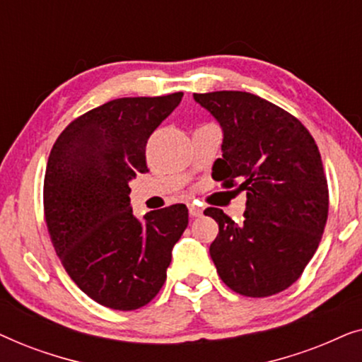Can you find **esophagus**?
<instances>
[{"instance_id":"1","label":"esophagus","mask_w":362,"mask_h":362,"mask_svg":"<svg viewBox=\"0 0 362 362\" xmlns=\"http://www.w3.org/2000/svg\"><path fill=\"white\" fill-rule=\"evenodd\" d=\"M189 216L191 217H199V216H202V209H201V207H197L196 204H189Z\"/></svg>"}]
</instances>
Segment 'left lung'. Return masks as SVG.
Wrapping results in <instances>:
<instances>
[{"mask_svg":"<svg viewBox=\"0 0 362 362\" xmlns=\"http://www.w3.org/2000/svg\"><path fill=\"white\" fill-rule=\"evenodd\" d=\"M224 130L216 181L247 191L237 226L217 207L209 247L221 280L235 293L264 298L295 284L318 249L328 219V181L318 146L298 118L239 90L194 93Z\"/></svg>","mask_w":362,"mask_h":362,"instance_id":"left-lung-1","label":"left lung"}]
</instances>
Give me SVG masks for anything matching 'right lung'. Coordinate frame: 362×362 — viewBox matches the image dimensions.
Instances as JSON below:
<instances>
[{"label": "right lung", "mask_w": 362, "mask_h": 362, "mask_svg": "<svg viewBox=\"0 0 362 362\" xmlns=\"http://www.w3.org/2000/svg\"><path fill=\"white\" fill-rule=\"evenodd\" d=\"M182 92L115 98L77 117L54 143L44 176V216L56 254L83 293L107 308L150 303L166 280L187 207L133 216L128 182L146 173V143Z\"/></svg>", "instance_id": "obj_1"}]
</instances>
